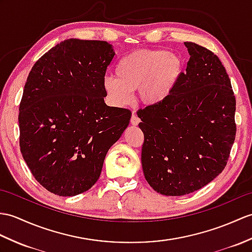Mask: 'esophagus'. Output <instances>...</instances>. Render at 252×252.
I'll list each match as a JSON object with an SVG mask.
<instances>
[{
    "instance_id": "34e87169",
    "label": "esophagus",
    "mask_w": 252,
    "mask_h": 252,
    "mask_svg": "<svg viewBox=\"0 0 252 252\" xmlns=\"http://www.w3.org/2000/svg\"><path fill=\"white\" fill-rule=\"evenodd\" d=\"M139 122H140V120H139L138 117L135 114H133L132 117H131V125L132 126H137Z\"/></svg>"
}]
</instances>
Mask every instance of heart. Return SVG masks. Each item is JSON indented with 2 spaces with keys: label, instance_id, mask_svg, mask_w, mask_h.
<instances>
[{
  "label": "heart",
  "instance_id": "obj_1",
  "mask_svg": "<svg viewBox=\"0 0 252 252\" xmlns=\"http://www.w3.org/2000/svg\"><path fill=\"white\" fill-rule=\"evenodd\" d=\"M184 71L185 61L177 54L165 49L137 50L122 58L116 76H106L103 88L117 106L130 103L136 89L140 101L156 106L173 94Z\"/></svg>",
  "mask_w": 252,
  "mask_h": 252
}]
</instances>
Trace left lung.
Returning a JSON list of instances; mask_svg holds the SVG:
<instances>
[{"instance_id": "obj_1", "label": "left lung", "mask_w": 252, "mask_h": 252, "mask_svg": "<svg viewBox=\"0 0 252 252\" xmlns=\"http://www.w3.org/2000/svg\"><path fill=\"white\" fill-rule=\"evenodd\" d=\"M185 46L190 59L173 94L137 112L145 178L167 196L189 194L217 177L236 134V101L224 66L204 47Z\"/></svg>"}]
</instances>
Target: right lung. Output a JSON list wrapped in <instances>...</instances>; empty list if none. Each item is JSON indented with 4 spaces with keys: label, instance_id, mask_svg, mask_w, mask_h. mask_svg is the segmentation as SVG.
<instances>
[{
    "label": "right lung",
    "instance_id": "obj_1",
    "mask_svg": "<svg viewBox=\"0 0 252 252\" xmlns=\"http://www.w3.org/2000/svg\"><path fill=\"white\" fill-rule=\"evenodd\" d=\"M114 56L104 40L69 38L40 57L28 76L20 150L34 178L54 194L89 190L128 126L130 110L104 102V76Z\"/></svg>",
    "mask_w": 252,
    "mask_h": 252
}]
</instances>
